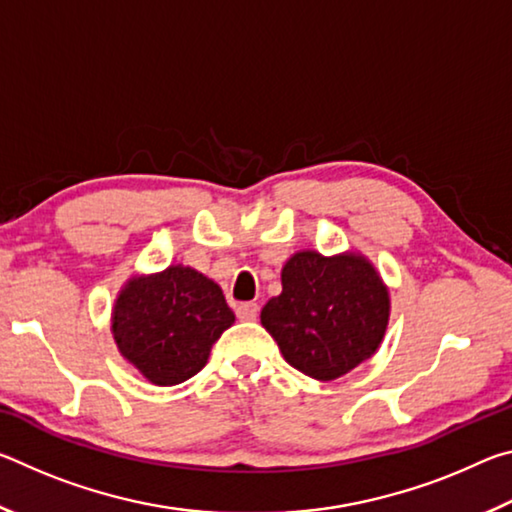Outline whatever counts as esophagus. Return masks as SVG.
<instances>
[{"label": "esophagus", "mask_w": 512, "mask_h": 512, "mask_svg": "<svg viewBox=\"0 0 512 512\" xmlns=\"http://www.w3.org/2000/svg\"><path fill=\"white\" fill-rule=\"evenodd\" d=\"M235 314H237L239 320H255L257 314H259L257 302H241V305H237Z\"/></svg>", "instance_id": "1"}]
</instances>
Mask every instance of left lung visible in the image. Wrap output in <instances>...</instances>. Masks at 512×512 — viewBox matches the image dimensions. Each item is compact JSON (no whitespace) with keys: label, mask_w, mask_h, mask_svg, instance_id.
Instances as JSON below:
<instances>
[{"label":"left lung","mask_w":512,"mask_h":512,"mask_svg":"<svg viewBox=\"0 0 512 512\" xmlns=\"http://www.w3.org/2000/svg\"><path fill=\"white\" fill-rule=\"evenodd\" d=\"M388 289L361 255L296 253L282 268V293L262 309V325L282 357L329 381L375 354L388 325Z\"/></svg>","instance_id":"obj_1"}]
</instances>
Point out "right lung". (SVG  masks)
<instances>
[{"label": "right lung", "instance_id": "obj_1", "mask_svg": "<svg viewBox=\"0 0 512 512\" xmlns=\"http://www.w3.org/2000/svg\"><path fill=\"white\" fill-rule=\"evenodd\" d=\"M232 323L221 289L183 266L131 280L112 311L119 352L158 386L194 377Z\"/></svg>", "mask_w": 512, "mask_h": 512}]
</instances>
